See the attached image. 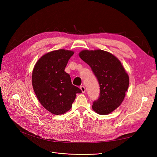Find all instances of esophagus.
I'll use <instances>...</instances> for the list:
<instances>
[{
    "mask_svg": "<svg viewBox=\"0 0 157 157\" xmlns=\"http://www.w3.org/2000/svg\"><path fill=\"white\" fill-rule=\"evenodd\" d=\"M80 89L81 90V91H82V92L83 93H84V92H85V86H80Z\"/></svg>",
    "mask_w": 157,
    "mask_h": 157,
    "instance_id": "34e87169",
    "label": "esophagus"
}]
</instances>
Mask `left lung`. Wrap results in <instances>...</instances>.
<instances>
[{
  "instance_id": "left-lung-1",
  "label": "left lung",
  "mask_w": 157,
  "mask_h": 157,
  "mask_svg": "<svg viewBox=\"0 0 157 157\" xmlns=\"http://www.w3.org/2000/svg\"><path fill=\"white\" fill-rule=\"evenodd\" d=\"M81 59L91 67L100 86V94L92 108L98 114H108L124 99L129 78L120 61L111 53L101 49L83 50Z\"/></svg>"
}]
</instances>
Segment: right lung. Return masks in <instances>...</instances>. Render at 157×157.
I'll return each mask as SVG.
<instances>
[{"label":"right lung","mask_w":157,"mask_h":157,"mask_svg":"<svg viewBox=\"0 0 157 157\" xmlns=\"http://www.w3.org/2000/svg\"><path fill=\"white\" fill-rule=\"evenodd\" d=\"M74 52L65 49L43 55L36 63L32 81L34 92L44 108L56 115L69 111L76 94L81 93L72 84L69 74L64 71Z\"/></svg>","instance_id":"1"}]
</instances>
